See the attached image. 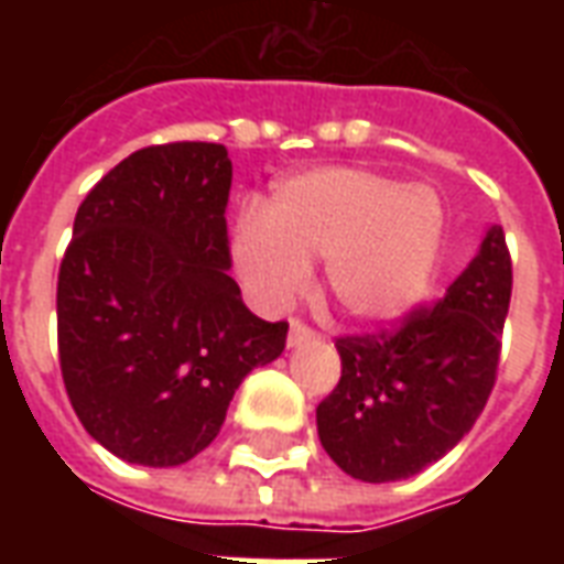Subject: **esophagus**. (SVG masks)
<instances>
[{"instance_id": "1", "label": "esophagus", "mask_w": 564, "mask_h": 564, "mask_svg": "<svg viewBox=\"0 0 564 564\" xmlns=\"http://www.w3.org/2000/svg\"><path fill=\"white\" fill-rule=\"evenodd\" d=\"M314 338H317V332L311 329L305 319L293 317V323H290V338H286V341H290V347H299V344L314 341Z\"/></svg>"}]
</instances>
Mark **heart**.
<instances>
[{
	"mask_svg": "<svg viewBox=\"0 0 564 564\" xmlns=\"http://www.w3.org/2000/svg\"><path fill=\"white\" fill-rule=\"evenodd\" d=\"M444 232L432 189L368 169H317L283 181L262 217L235 226V265L265 311H281L326 259V290L344 314L390 319L429 286Z\"/></svg>",
	"mask_w": 564,
	"mask_h": 564,
	"instance_id": "obj_1",
	"label": "heart"
}]
</instances>
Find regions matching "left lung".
I'll use <instances>...</instances> for the list:
<instances>
[{"label": "left lung", "mask_w": 564, "mask_h": 564, "mask_svg": "<svg viewBox=\"0 0 564 564\" xmlns=\"http://www.w3.org/2000/svg\"><path fill=\"white\" fill-rule=\"evenodd\" d=\"M510 290L508 241L492 226L444 299L378 332L335 338L341 378L319 402L317 432L344 474L404 480L471 432L496 387Z\"/></svg>", "instance_id": "8db88e82"}]
</instances>
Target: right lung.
Listing matches in <instances>:
<instances>
[{
  "instance_id": "add662e5",
  "label": "right lung",
  "mask_w": 564,
  "mask_h": 564,
  "mask_svg": "<svg viewBox=\"0 0 564 564\" xmlns=\"http://www.w3.org/2000/svg\"><path fill=\"white\" fill-rule=\"evenodd\" d=\"M232 162L214 141L150 144L75 214L56 281V344L80 425L120 459L184 465L220 435L238 383L283 354L232 269Z\"/></svg>"
}]
</instances>
